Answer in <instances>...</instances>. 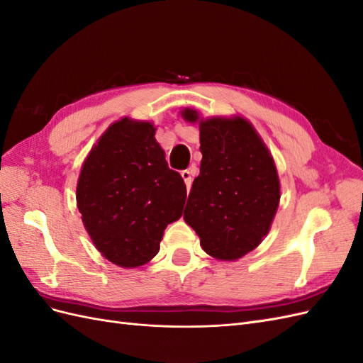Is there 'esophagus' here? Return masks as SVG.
<instances>
[{
	"label": "esophagus",
	"mask_w": 363,
	"mask_h": 363,
	"mask_svg": "<svg viewBox=\"0 0 363 363\" xmlns=\"http://www.w3.org/2000/svg\"><path fill=\"white\" fill-rule=\"evenodd\" d=\"M194 174H195V167H192L191 169H184V171H182V177H183V180H184V183H186V188H191L192 186V182H194Z\"/></svg>",
	"instance_id": "1"
}]
</instances>
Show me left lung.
<instances>
[{"label":"left lung","instance_id":"1","mask_svg":"<svg viewBox=\"0 0 363 363\" xmlns=\"http://www.w3.org/2000/svg\"><path fill=\"white\" fill-rule=\"evenodd\" d=\"M182 116L199 123L203 155L183 218L208 256L238 260L259 247L276 216L280 203L276 163L242 116L200 119L189 107Z\"/></svg>","mask_w":363,"mask_h":363}]
</instances>
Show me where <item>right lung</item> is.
<instances>
[{"mask_svg":"<svg viewBox=\"0 0 363 363\" xmlns=\"http://www.w3.org/2000/svg\"><path fill=\"white\" fill-rule=\"evenodd\" d=\"M150 121H116L82 164L77 207L95 248L121 268L155 257L168 224L182 216L186 186L168 168Z\"/></svg>","mask_w":363,"mask_h":363,"instance_id":"obj_1","label":"right lung"}]
</instances>
